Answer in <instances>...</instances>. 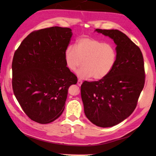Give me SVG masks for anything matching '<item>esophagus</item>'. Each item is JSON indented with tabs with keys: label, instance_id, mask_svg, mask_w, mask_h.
<instances>
[{
	"label": "esophagus",
	"instance_id": "1",
	"mask_svg": "<svg viewBox=\"0 0 156 156\" xmlns=\"http://www.w3.org/2000/svg\"><path fill=\"white\" fill-rule=\"evenodd\" d=\"M82 81L81 80H80V79H78V82H77V84L80 87V86L82 85Z\"/></svg>",
	"mask_w": 156,
	"mask_h": 156
}]
</instances>
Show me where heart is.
Masks as SVG:
<instances>
[{"label":"heart","instance_id":"b5f03b06","mask_svg":"<svg viewBox=\"0 0 156 156\" xmlns=\"http://www.w3.org/2000/svg\"><path fill=\"white\" fill-rule=\"evenodd\" d=\"M64 59L67 67L72 71H75L83 61V67L76 72L80 78L92 77L94 80H101L113 68L117 51L111 44L84 37L76 41L75 47L69 45L66 48Z\"/></svg>","mask_w":156,"mask_h":156}]
</instances>
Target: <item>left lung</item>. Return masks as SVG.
I'll return each instance as SVG.
<instances>
[{"label":"left lung","instance_id":"obj_1","mask_svg":"<svg viewBox=\"0 0 156 156\" xmlns=\"http://www.w3.org/2000/svg\"><path fill=\"white\" fill-rule=\"evenodd\" d=\"M95 31L113 39L117 59L105 78L82 83L81 97L89 121L98 127H110L124 121L136 108L145 84L144 58L140 48L121 31Z\"/></svg>","mask_w":156,"mask_h":156}]
</instances>
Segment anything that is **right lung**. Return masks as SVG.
Returning <instances> with one entry per match:
<instances>
[{
	"mask_svg": "<svg viewBox=\"0 0 156 156\" xmlns=\"http://www.w3.org/2000/svg\"><path fill=\"white\" fill-rule=\"evenodd\" d=\"M72 35V29L68 27L35 31L15 52L13 92L32 121L47 124L57 119L64 110L68 88L77 83V77L64 59Z\"/></svg>",
	"mask_w": 156,
	"mask_h": 156,
	"instance_id": "add662e5",
	"label": "right lung"
}]
</instances>
